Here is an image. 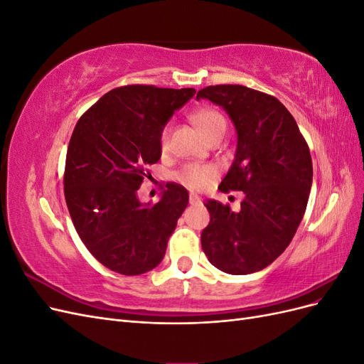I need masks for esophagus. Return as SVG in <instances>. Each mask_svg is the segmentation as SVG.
<instances>
[{
    "label": "esophagus",
    "mask_w": 364,
    "mask_h": 364,
    "mask_svg": "<svg viewBox=\"0 0 364 364\" xmlns=\"http://www.w3.org/2000/svg\"><path fill=\"white\" fill-rule=\"evenodd\" d=\"M190 203L194 205V203H200V197L196 196V194H190Z\"/></svg>",
    "instance_id": "esophagus-1"
}]
</instances>
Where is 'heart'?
Here are the masks:
<instances>
[{
  "mask_svg": "<svg viewBox=\"0 0 364 364\" xmlns=\"http://www.w3.org/2000/svg\"><path fill=\"white\" fill-rule=\"evenodd\" d=\"M191 121L196 124V127L200 130V134L208 138L213 135L217 130H226V119L223 115L217 112L215 109L211 107H202L197 109L191 114ZM168 139V127H165L161 134V144L165 146ZM176 181L185 185L186 188L191 190H203L211 183V181L215 178V168L213 165L206 164H186L176 173Z\"/></svg>",
  "mask_w": 364,
  "mask_h": 364,
  "instance_id": "b5f03b06",
  "label": "heart"
}]
</instances>
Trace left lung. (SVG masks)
Returning <instances> with one entry per match:
<instances>
[{
	"label": "left lung",
	"mask_w": 364,
	"mask_h": 364,
	"mask_svg": "<svg viewBox=\"0 0 364 364\" xmlns=\"http://www.w3.org/2000/svg\"><path fill=\"white\" fill-rule=\"evenodd\" d=\"M196 98L222 106L232 119L235 158L218 190L245 193L237 213L217 200L205 203L211 220L202 249L225 273L262 270L287 249L305 214L313 183L310 149L293 115L273 95L217 85Z\"/></svg>",
	"instance_id": "1"
}]
</instances>
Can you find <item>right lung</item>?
Returning a JSON list of instances; mask_svg holds the SVG:
<instances>
[{
    "label": "right lung",
    "mask_w": 364,
    "mask_h": 364,
    "mask_svg": "<svg viewBox=\"0 0 364 364\" xmlns=\"http://www.w3.org/2000/svg\"><path fill=\"white\" fill-rule=\"evenodd\" d=\"M196 90L150 85L115 87L77 121L65 162V200L86 249L126 277L162 261L188 205V191L167 183L161 200L141 203L147 167L161 159V134Z\"/></svg>",
    "instance_id": "right-lung-1"
}]
</instances>
